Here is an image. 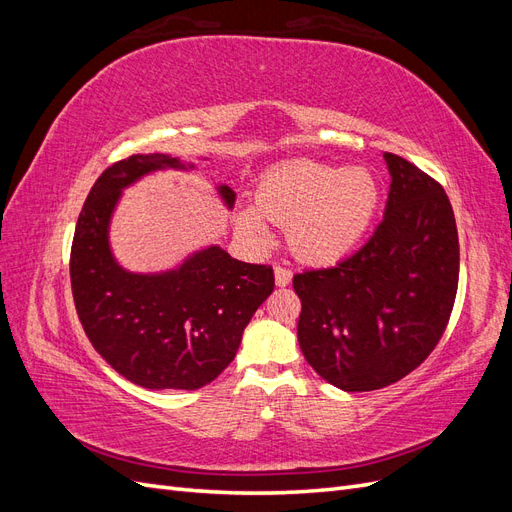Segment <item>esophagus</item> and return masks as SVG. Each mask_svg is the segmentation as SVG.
I'll return each mask as SVG.
<instances>
[{
  "label": "esophagus",
  "mask_w": 512,
  "mask_h": 512,
  "mask_svg": "<svg viewBox=\"0 0 512 512\" xmlns=\"http://www.w3.org/2000/svg\"><path fill=\"white\" fill-rule=\"evenodd\" d=\"M273 271H275V284L280 288H286L292 282V271L290 269L277 265Z\"/></svg>",
  "instance_id": "obj_1"
}]
</instances>
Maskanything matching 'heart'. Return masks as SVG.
<instances>
[{"label":"heart","mask_w":512,"mask_h":512,"mask_svg":"<svg viewBox=\"0 0 512 512\" xmlns=\"http://www.w3.org/2000/svg\"><path fill=\"white\" fill-rule=\"evenodd\" d=\"M382 205V185L363 166L288 162L260 179L256 209L237 215L252 239H267V222L288 226L292 254L307 265L331 267L363 243Z\"/></svg>","instance_id":"obj_1"}]
</instances>
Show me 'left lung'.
<instances>
[{
  "mask_svg": "<svg viewBox=\"0 0 512 512\" xmlns=\"http://www.w3.org/2000/svg\"><path fill=\"white\" fill-rule=\"evenodd\" d=\"M391 188L384 218L354 256L297 273L299 346L337 389L376 391L421 365L451 318L459 239L442 185L384 153Z\"/></svg>",
  "mask_w": 512,
  "mask_h": 512,
  "instance_id": "obj_1",
  "label": "left lung"
}]
</instances>
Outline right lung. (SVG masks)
Wrapping results in <instances>:
<instances>
[{
	"label": "right lung",
	"mask_w": 512,
	"mask_h": 512,
	"mask_svg": "<svg viewBox=\"0 0 512 512\" xmlns=\"http://www.w3.org/2000/svg\"><path fill=\"white\" fill-rule=\"evenodd\" d=\"M194 170L168 153H136L108 166L79 215L70 254L76 314L89 342L123 378L145 389L196 391L235 359L256 309L273 292V269L232 258L220 245L177 267L134 273L111 250V220L126 188L156 170ZM228 209L237 194L215 185Z\"/></svg>",
	"instance_id": "add662e5"
}]
</instances>
